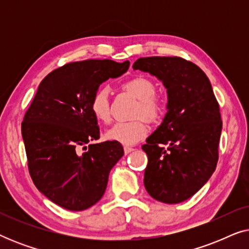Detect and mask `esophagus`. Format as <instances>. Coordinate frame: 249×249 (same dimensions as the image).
Segmentation results:
<instances>
[{
	"label": "esophagus",
	"instance_id": "esophagus-1",
	"mask_svg": "<svg viewBox=\"0 0 249 249\" xmlns=\"http://www.w3.org/2000/svg\"><path fill=\"white\" fill-rule=\"evenodd\" d=\"M124 154H125V155H128L129 153H131L132 151H134V148L129 147V146H124Z\"/></svg>",
	"mask_w": 249,
	"mask_h": 249
}]
</instances>
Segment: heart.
Masks as SVG:
<instances>
[{
    "label": "heart",
    "mask_w": 249,
    "mask_h": 249,
    "mask_svg": "<svg viewBox=\"0 0 249 249\" xmlns=\"http://www.w3.org/2000/svg\"><path fill=\"white\" fill-rule=\"evenodd\" d=\"M124 89L129 91L139 101L138 114L149 120H156L162 111V102L155 95V85L149 78L134 77L124 84ZM90 111L94 118L101 122H107L111 118L110 89L100 86L90 98ZM148 128L144 120L119 121L107 131V139L124 145H132L145 137Z\"/></svg>",
    "instance_id": "obj_1"
}]
</instances>
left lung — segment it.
I'll return each instance as SVG.
<instances>
[{"mask_svg":"<svg viewBox=\"0 0 249 249\" xmlns=\"http://www.w3.org/2000/svg\"><path fill=\"white\" fill-rule=\"evenodd\" d=\"M132 68L155 76L168 94L162 124L142 146L148 156L145 188L159 202L181 203L216 168L222 131L219 103L204 71L181 57H141Z\"/></svg>","mask_w":249,"mask_h":249,"instance_id":"obj_1","label":"left lung"}]
</instances>
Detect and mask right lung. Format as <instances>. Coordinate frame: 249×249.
Returning <instances> with one entry per match:
<instances>
[{
    "instance_id": "right-lung-1",
    "label": "right lung",
    "mask_w": 249,
    "mask_h": 249,
    "mask_svg": "<svg viewBox=\"0 0 249 249\" xmlns=\"http://www.w3.org/2000/svg\"><path fill=\"white\" fill-rule=\"evenodd\" d=\"M129 64L112 60L64 64L44 78L26 112L21 134L30 177L44 196L63 209L84 211L96 204L111 169L124 154L120 142H93L100 138V128L90 98Z\"/></svg>"
}]
</instances>
